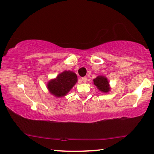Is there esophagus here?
<instances>
[{"mask_svg":"<svg viewBox=\"0 0 154 154\" xmlns=\"http://www.w3.org/2000/svg\"><path fill=\"white\" fill-rule=\"evenodd\" d=\"M82 81L83 82H86L87 81V77H82Z\"/></svg>","mask_w":154,"mask_h":154,"instance_id":"1","label":"esophagus"}]
</instances>
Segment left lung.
<instances>
[{
    "label": "left lung",
    "instance_id": "8db88e82",
    "mask_svg": "<svg viewBox=\"0 0 154 154\" xmlns=\"http://www.w3.org/2000/svg\"><path fill=\"white\" fill-rule=\"evenodd\" d=\"M94 84L102 92H108L110 91L109 82H108L107 78H106L105 77L98 76L94 79Z\"/></svg>",
    "mask_w": 154,
    "mask_h": 154
}]
</instances>
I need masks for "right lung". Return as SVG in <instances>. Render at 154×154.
Segmentation results:
<instances>
[{"label":"right lung","instance_id":"obj_1","mask_svg":"<svg viewBox=\"0 0 154 154\" xmlns=\"http://www.w3.org/2000/svg\"><path fill=\"white\" fill-rule=\"evenodd\" d=\"M77 82V75L72 71H64L48 83V89L53 95L62 97L66 95Z\"/></svg>","mask_w":154,"mask_h":154}]
</instances>
